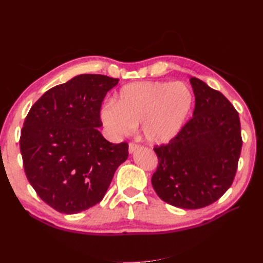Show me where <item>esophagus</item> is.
<instances>
[{"label": "esophagus", "mask_w": 263, "mask_h": 263, "mask_svg": "<svg viewBox=\"0 0 263 263\" xmlns=\"http://www.w3.org/2000/svg\"><path fill=\"white\" fill-rule=\"evenodd\" d=\"M138 148H139V146H138V145H136V144H133V142H130L129 146H128V153L132 155V154H134L135 151H136Z\"/></svg>", "instance_id": "esophagus-1"}]
</instances>
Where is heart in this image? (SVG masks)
I'll use <instances>...</instances> for the list:
<instances>
[{"instance_id":"b5f03b06","label":"heart","mask_w":263,"mask_h":263,"mask_svg":"<svg viewBox=\"0 0 263 263\" xmlns=\"http://www.w3.org/2000/svg\"><path fill=\"white\" fill-rule=\"evenodd\" d=\"M193 105V91L184 82L139 81L124 85L100 117L114 137L127 136L140 124L147 142L165 145L181 133Z\"/></svg>"}]
</instances>
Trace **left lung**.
I'll use <instances>...</instances> for the list:
<instances>
[{
  "label": "left lung",
  "instance_id": "left-lung-1",
  "mask_svg": "<svg viewBox=\"0 0 263 263\" xmlns=\"http://www.w3.org/2000/svg\"><path fill=\"white\" fill-rule=\"evenodd\" d=\"M190 82L193 117L168 145L155 148L159 164L151 183L165 203L196 210L217 201L232 185L242 140L232 103L200 79Z\"/></svg>",
  "mask_w": 263,
  "mask_h": 263
}]
</instances>
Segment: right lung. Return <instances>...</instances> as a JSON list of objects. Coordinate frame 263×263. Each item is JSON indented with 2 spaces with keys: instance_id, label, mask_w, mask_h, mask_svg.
I'll list each match as a JSON object with an SVG mask.
<instances>
[{
  "instance_id": "add662e5",
  "label": "right lung",
  "mask_w": 263,
  "mask_h": 263,
  "mask_svg": "<svg viewBox=\"0 0 263 263\" xmlns=\"http://www.w3.org/2000/svg\"><path fill=\"white\" fill-rule=\"evenodd\" d=\"M118 79L80 74L45 92L21 132L23 165L30 185L52 209L77 214L102 201L128 145L102 136L100 109Z\"/></svg>"
}]
</instances>
